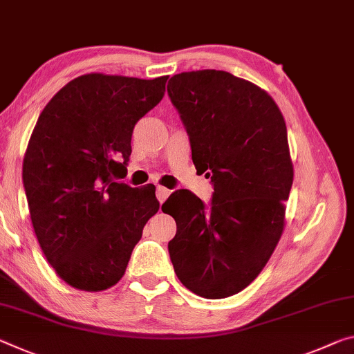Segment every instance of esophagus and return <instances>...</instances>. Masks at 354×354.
Listing matches in <instances>:
<instances>
[{
  "mask_svg": "<svg viewBox=\"0 0 354 354\" xmlns=\"http://www.w3.org/2000/svg\"><path fill=\"white\" fill-rule=\"evenodd\" d=\"M168 195H170V190L165 189V187H162V186H157V189H156V197H157V200L160 201V203H162V201L167 200Z\"/></svg>",
  "mask_w": 354,
  "mask_h": 354,
  "instance_id": "1",
  "label": "esophagus"
}]
</instances>
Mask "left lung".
<instances>
[{"instance_id": "left-lung-1", "label": "left lung", "mask_w": 354, "mask_h": 354, "mask_svg": "<svg viewBox=\"0 0 354 354\" xmlns=\"http://www.w3.org/2000/svg\"><path fill=\"white\" fill-rule=\"evenodd\" d=\"M167 91L195 168L214 187L207 205L186 189L162 205L176 221L168 254L184 287L227 298L255 280L282 236L293 184L287 126L266 91L225 71L176 74Z\"/></svg>"}]
</instances>
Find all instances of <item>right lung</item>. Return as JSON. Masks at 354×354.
I'll return each mask as SVG.
<instances>
[{
	"label": "right lung",
	"mask_w": 354,
	"mask_h": 354,
	"mask_svg": "<svg viewBox=\"0 0 354 354\" xmlns=\"http://www.w3.org/2000/svg\"><path fill=\"white\" fill-rule=\"evenodd\" d=\"M167 78L77 77L37 118L24 159L25 194L39 245L71 287L118 283L159 209L153 184L138 189L120 179L133 127L164 97Z\"/></svg>",
	"instance_id": "right-lung-1"
}]
</instances>
